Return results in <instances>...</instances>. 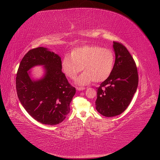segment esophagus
Instances as JSON below:
<instances>
[{"label":"esophagus","mask_w":160,"mask_h":160,"mask_svg":"<svg viewBox=\"0 0 160 160\" xmlns=\"http://www.w3.org/2000/svg\"><path fill=\"white\" fill-rule=\"evenodd\" d=\"M85 89V88L84 87H77V90H84Z\"/></svg>","instance_id":"esophagus-1"}]
</instances>
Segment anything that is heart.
I'll list each match as a JSON object with an SVG mask.
<instances>
[{
  "instance_id": "b5f03b06",
  "label": "heart",
  "mask_w": 160,
  "mask_h": 160,
  "mask_svg": "<svg viewBox=\"0 0 160 160\" xmlns=\"http://www.w3.org/2000/svg\"><path fill=\"white\" fill-rule=\"evenodd\" d=\"M114 53L110 49L95 45H86L72 50L61 62L62 70L67 78L73 79L82 71L76 83L83 86L93 81L96 82L107 79L114 68Z\"/></svg>"
}]
</instances>
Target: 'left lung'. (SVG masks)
Listing matches in <instances>:
<instances>
[{"mask_svg":"<svg viewBox=\"0 0 160 160\" xmlns=\"http://www.w3.org/2000/svg\"><path fill=\"white\" fill-rule=\"evenodd\" d=\"M116 59L110 77L97 88L96 108L105 117L121 114L128 107L138 85L136 62L126 47L114 41Z\"/></svg>","mask_w":160,"mask_h":160,"instance_id":"obj_1","label":"left lung"}]
</instances>
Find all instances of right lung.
Returning <instances> with one entry per match:
<instances>
[{"label": "right lung", "instance_id": "add662e5", "mask_svg": "<svg viewBox=\"0 0 160 160\" xmlns=\"http://www.w3.org/2000/svg\"><path fill=\"white\" fill-rule=\"evenodd\" d=\"M37 65L44 66L45 75L34 81L27 71ZM16 90L28 113L50 125H58L66 118L76 91L62 72L61 58L44 47L30 50L24 56L17 73Z\"/></svg>", "mask_w": 160, "mask_h": 160}]
</instances>
